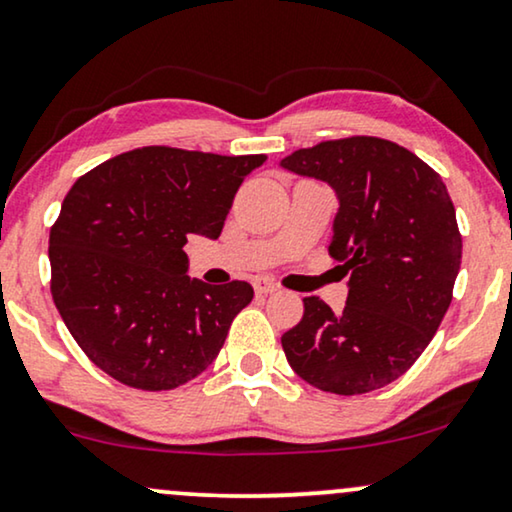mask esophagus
<instances>
[{
	"instance_id": "34e87169",
	"label": "esophagus",
	"mask_w": 512,
	"mask_h": 512,
	"mask_svg": "<svg viewBox=\"0 0 512 512\" xmlns=\"http://www.w3.org/2000/svg\"><path fill=\"white\" fill-rule=\"evenodd\" d=\"M254 291L258 296H265V294H272V291H277V284L268 280V277H256L254 280Z\"/></svg>"
}]
</instances>
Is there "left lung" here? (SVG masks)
Here are the masks:
<instances>
[{
    "label": "left lung",
    "mask_w": 512,
    "mask_h": 512,
    "mask_svg": "<svg viewBox=\"0 0 512 512\" xmlns=\"http://www.w3.org/2000/svg\"><path fill=\"white\" fill-rule=\"evenodd\" d=\"M282 167L334 188L329 254L350 275L341 313L303 298L284 355L324 393L388 386L421 357L451 303L463 244L447 185L414 152L376 136L301 148Z\"/></svg>",
    "instance_id": "8db88e82"
}]
</instances>
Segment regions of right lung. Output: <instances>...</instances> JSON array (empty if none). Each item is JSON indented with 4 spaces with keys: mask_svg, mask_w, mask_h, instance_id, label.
Instances as JSON below:
<instances>
[{
    "mask_svg": "<svg viewBox=\"0 0 512 512\" xmlns=\"http://www.w3.org/2000/svg\"><path fill=\"white\" fill-rule=\"evenodd\" d=\"M265 155L148 145L77 178L49 235L51 296L86 357L138 390H174L216 360L249 282L188 277V235L216 240Z\"/></svg>",
    "mask_w": 512,
    "mask_h": 512,
    "instance_id": "1",
    "label": "right lung"
}]
</instances>
